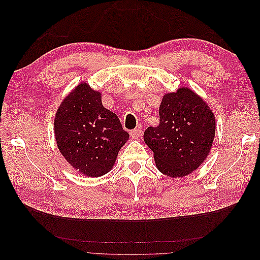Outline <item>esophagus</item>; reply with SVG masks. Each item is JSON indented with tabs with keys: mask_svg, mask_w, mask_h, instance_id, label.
Masks as SVG:
<instances>
[{
	"mask_svg": "<svg viewBox=\"0 0 260 260\" xmlns=\"http://www.w3.org/2000/svg\"><path fill=\"white\" fill-rule=\"evenodd\" d=\"M131 137H132V139H140L141 137H142V130L141 129H135V130H132L131 131Z\"/></svg>",
	"mask_w": 260,
	"mask_h": 260,
	"instance_id": "esophagus-1",
	"label": "esophagus"
}]
</instances>
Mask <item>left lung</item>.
I'll list each match as a JSON object with an SVG mask.
<instances>
[{
    "mask_svg": "<svg viewBox=\"0 0 260 260\" xmlns=\"http://www.w3.org/2000/svg\"><path fill=\"white\" fill-rule=\"evenodd\" d=\"M216 133L210 106L187 86L166 93L159 106V124L148 127L144 142L156 167L171 178L192 174L207 158Z\"/></svg>",
    "mask_w": 260,
    "mask_h": 260,
    "instance_id": "left-lung-1",
    "label": "left lung"
}]
</instances>
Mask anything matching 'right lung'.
Masks as SVG:
<instances>
[{"label":"right lung","mask_w":260,"mask_h":260,"mask_svg":"<svg viewBox=\"0 0 260 260\" xmlns=\"http://www.w3.org/2000/svg\"><path fill=\"white\" fill-rule=\"evenodd\" d=\"M60 154L79 174L98 178L114 167L129 140L119 118L102 104V93L81 82L62 100L54 118Z\"/></svg>","instance_id":"obj_1"}]
</instances>
